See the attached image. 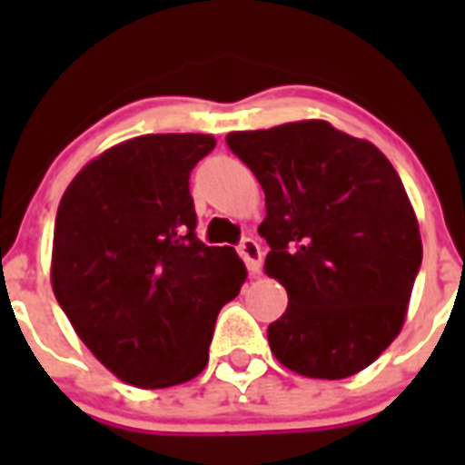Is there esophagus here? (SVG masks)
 Listing matches in <instances>:
<instances>
[{"mask_svg": "<svg viewBox=\"0 0 465 465\" xmlns=\"http://www.w3.org/2000/svg\"><path fill=\"white\" fill-rule=\"evenodd\" d=\"M237 249H240V256L244 258L249 272H252V274L261 272V265H262L261 244H258L253 237H244V240H242V244L237 246Z\"/></svg>", "mask_w": 465, "mask_h": 465, "instance_id": "1", "label": "esophagus"}]
</instances>
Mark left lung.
I'll use <instances>...</instances> for the list:
<instances>
[{
    "label": "left lung",
    "instance_id": "obj_1",
    "mask_svg": "<svg viewBox=\"0 0 465 465\" xmlns=\"http://www.w3.org/2000/svg\"><path fill=\"white\" fill-rule=\"evenodd\" d=\"M230 151L265 193V274L289 307L268 326L279 363L344 380L398 338L421 265L417 213L375 143L328 121L230 133Z\"/></svg>",
    "mask_w": 465,
    "mask_h": 465
}]
</instances>
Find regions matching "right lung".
<instances>
[{"instance_id":"1","label":"right lung","mask_w":465,"mask_h":465,"mask_svg":"<svg viewBox=\"0 0 465 465\" xmlns=\"http://www.w3.org/2000/svg\"><path fill=\"white\" fill-rule=\"evenodd\" d=\"M212 134H142L93 158L55 216L51 283L81 342L139 389L204 371L221 307L246 268L195 235L188 176Z\"/></svg>"}]
</instances>
